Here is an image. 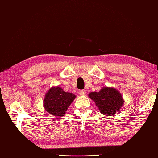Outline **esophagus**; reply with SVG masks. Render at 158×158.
<instances>
[{"instance_id":"obj_1","label":"esophagus","mask_w":158,"mask_h":158,"mask_svg":"<svg viewBox=\"0 0 158 158\" xmlns=\"http://www.w3.org/2000/svg\"><path fill=\"white\" fill-rule=\"evenodd\" d=\"M85 94H86V91L84 90V89H83V90L79 91V94L80 95V96H85Z\"/></svg>"}]
</instances>
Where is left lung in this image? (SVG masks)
Here are the masks:
<instances>
[{
	"mask_svg": "<svg viewBox=\"0 0 158 158\" xmlns=\"http://www.w3.org/2000/svg\"><path fill=\"white\" fill-rule=\"evenodd\" d=\"M89 97L94 100L103 115H114L121 109L124 101L121 94L115 88L103 87L98 92H91Z\"/></svg>",
	"mask_w": 158,
	"mask_h": 158,
	"instance_id": "obj_1",
	"label": "left lung"
}]
</instances>
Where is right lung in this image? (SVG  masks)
<instances>
[{"instance_id":"right-lung-1","label":"right lung","mask_w":158,"mask_h":158,"mask_svg":"<svg viewBox=\"0 0 158 158\" xmlns=\"http://www.w3.org/2000/svg\"><path fill=\"white\" fill-rule=\"evenodd\" d=\"M76 97L72 93L64 91L61 87H52L44 96V108L52 116L62 117Z\"/></svg>"}]
</instances>
